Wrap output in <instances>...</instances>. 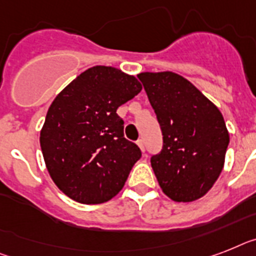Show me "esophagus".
Returning a JSON list of instances; mask_svg holds the SVG:
<instances>
[{"instance_id": "1", "label": "esophagus", "mask_w": 256, "mask_h": 256, "mask_svg": "<svg viewBox=\"0 0 256 256\" xmlns=\"http://www.w3.org/2000/svg\"><path fill=\"white\" fill-rule=\"evenodd\" d=\"M137 145H138V146H140L141 152H142V153H145V145H144L142 138H140V140H137Z\"/></svg>"}]
</instances>
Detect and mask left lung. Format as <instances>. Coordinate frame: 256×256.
<instances>
[{
	"instance_id": "left-lung-1",
	"label": "left lung",
	"mask_w": 256,
	"mask_h": 256,
	"mask_svg": "<svg viewBox=\"0 0 256 256\" xmlns=\"http://www.w3.org/2000/svg\"><path fill=\"white\" fill-rule=\"evenodd\" d=\"M157 115L164 146L150 158L162 191L174 202L200 199L221 174L229 133L220 110L172 72L140 73Z\"/></svg>"
}]
</instances>
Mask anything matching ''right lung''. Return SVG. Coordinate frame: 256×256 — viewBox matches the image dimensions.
I'll use <instances>...</instances> for the list:
<instances>
[{
	"instance_id": "1",
	"label": "right lung",
	"mask_w": 256,
	"mask_h": 256,
	"mask_svg": "<svg viewBox=\"0 0 256 256\" xmlns=\"http://www.w3.org/2000/svg\"><path fill=\"white\" fill-rule=\"evenodd\" d=\"M141 88L136 77L98 65L54 98L40 146L50 178L70 199L99 204L123 188L141 150L124 137V122L116 110Z\"/></svg>"
}]
</instances>
